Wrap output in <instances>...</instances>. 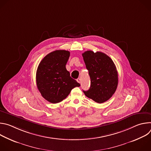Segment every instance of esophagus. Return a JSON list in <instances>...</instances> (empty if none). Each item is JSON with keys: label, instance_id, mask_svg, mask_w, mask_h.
<instances>
[{"label": "esophagus", "instance_id": "obj_1", "mask_svg": "<svg viewBox=\"0 0 151 151\" xmlns=\"http://www.w3.org/2000/svg\"><path fill=\"white\" fill-rule=\"evenodd\" d=\"M76 81H77V82H78V83H81V78H78L77 79H76Z\"/></svg>", "mask_w": 151, "mask_h": 151}]
</instances>
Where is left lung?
Returning a JSON list of instances; mask_svg holds the SVG:
<instances>
[{
	"mask_svg": "<svg viewBox=\"0 0 151 151\" xmlns=\"http://www.w3.org/2000/svg\"><path fill=\"white\" fill-rule=\"evenodd\" d=\"M91 79L90 88L83 91L94 101L102 103L115 93L118 83V72L112 60L101 52L87 51L82 54Z\"/></svg>",
	"mask_w": 151,
	"mask_h": 151,
	"instance_id": "1",
	"label": "left lung"
}]
</instances>
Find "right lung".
Instances as JSON below:
<instances>
[{"instance_id": "1", "label": "right lung", "mask_w": 151, "mask_h": 151, "mask_svg": "<svg viewBox=\"0 0 151 151\" xmlns=\"http://www.w3.org/2000/svg\"><path fill=\"white\" fill-rule=\"evenodd\" d=\"M69 56L68 51H54L43 58L37 67V87L42 96L51 103L61 101L73 88L80 86L66 68Z\"/></svg>"}]
</instances>
